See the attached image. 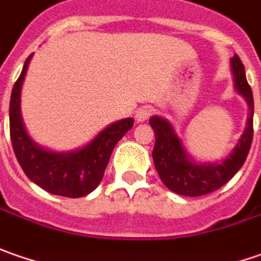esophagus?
Returning a JSON list of instances; mask_svg holds the SVG:
<instances>
[{
    "instance_id": "obj_1",
    "label": "esophagus",
    "mask_w": 261,
    "mask_h": 261,
    "mask_svg": "<svg viewBox=\"0 0 261 261\" xmlns=\"http://www.w3.org/2000/svg\"><path fill=\"white\" fill-rule=\"evenodd\" d=\"M153 115V108L151 107H141L139 111L136 113V120L139 122L146 121Z\"/></svg>"
}]
</instances>
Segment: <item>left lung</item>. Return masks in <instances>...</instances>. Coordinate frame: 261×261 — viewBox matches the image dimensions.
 <instances>
[{
	"instance_id": "1",
	"label": "left lung",
	"mask_w": 261,
	"mask_h": 261,
	"mask_svg": "<svg viewBox=\"0 0 261 261\" xmlns=\"http://www.w3.org/2000/svg\"><path fill=\"white\" fill-rule=\"evenodd\" d=\"M231 68L234 73L236 89L246 98L248 103L247 127L243 133L238 144L229 153V156L221 163L199 165L192 162L186 154L182 141L175 134L172 125L160 118L151 117L150 125L156 134L153 162L162 182L172 192L184 196H201L220 189L222 185L228 182L244 165L253 141V115H254V101L253 92L248 85L246 70L241 59L237 55L231 59Z\"/></svg>"
}]
</instances>
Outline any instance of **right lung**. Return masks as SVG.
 <instances>
[{
	"label": "right lung",
	"instance_id": "obj_1",
	"mask_svg": "<svg viewBox=\"0 0 261 261\" xmlns=\"http://www.w3.org/2000/svg\"><path fill=\"white\" fill-rule=\"evenodd\" d=\"M32 55L24 62L21 75L13 86L10 101V136L14 153L27 177L41 189L66 198H81L91 193L102 180L115 144L134 124L125 118L108 125L88 146L72 153H55L33 141L21 120L20 94Z\"/></svg>",
	"mask_w": 261,
	"mask_h": 261
}]
</instances>
